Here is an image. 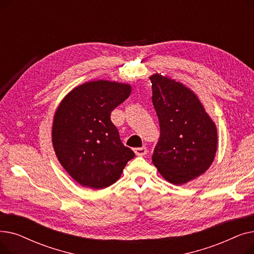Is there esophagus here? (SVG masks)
Here are the masks:
<instances>
[{"mask_svg":"<svg viewBox=\"0 0 254 254\" xmlns=\"http://www.w3.org/2000/svg\"><path fill=\"white\" fill-rule=\"evenodd\" d=\"M134 151H135L136 155H138V156H144V155L147 154V152H148V150H147V148H146V147L135 148V149H134Z\"/></svg>","mask_w":254,"mask_h":254,"instance_id":"esophagus-1","label":"esophagus"}]
</instances>
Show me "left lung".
Listing matches in <instances>:
<instances>
[{
    "instance_id": "left-lung-1",
    "label": "left lung",
    "mask_w": 254,
    "mask_h": 254,
    "mask_svg": "<svg viewBox=\"0 0 254 254\" xmlns=\"http://www.w3.org/2000/svg\"><path fill=\"white\" fill-rule=\"evenodd\" d=\"M150 80L161 128L152 163L167 181L182 185L204 174L214 161L217 128L190 88L161 74Z\"/></svg>"
}]
</instances>
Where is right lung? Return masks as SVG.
<instances>
[{
	"label": "right lung",
	"instance_id": "add662e5",
	"mask_svg": "<svg viewBox=\"0 0 254 254\" xmlns=\"http://www.w3.org/2000/svg\"><path fill=\"white\" fill-rule=\"evenodd\" d=\"M130 91L126 83L89 81L71 90L58 107L52 124L53 148L64 169L84 188H108L135 157L110 119Z\"/></svg>",
	"mask_w": 254,
	"mask_h": 254
}]
</instances>
